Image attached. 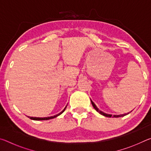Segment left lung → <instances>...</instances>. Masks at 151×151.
Here are the masks:
<instances>
[{"label":"left lung","mask_w":151,"mask_h":151,"mask_svg":"<svg viewBox=\"0 0 151 151\" xmlns=\"http://www.w3.org/2000/svg\"><path fill=\"white\" fill-rule=\"evenodd\" d=\"M91 103H92V104H93V107L94 108V109H95L96 111L98 112L99 114H102V115H103L104 116H106V117H111V116H112V117H114V118H117V117H121V116H124L125 115H127V114H129V113H131V112H132V111H131V112H128V113H125V114H119V115H113V116H112V114H106V113H105V112H103V111H100V110H99L98 108H97V106H96V104H94L93 101H92L91 99Z\"/></svg>","instance_id":"1"}]
</instances>
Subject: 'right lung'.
Returning <instances> with one entry per match:
<instances>
[{
  "label": "right lung",
  "mask_w": 151,
  "mask_h": 151,
  "mask_svg": "<svg viewBox=\"0 0 151 151\" xmlns=\"http://www.w3.org/2000/svg\"><path fill=\"white\" fill-rule=\"evenodd\" d=\"M67 106V105H66ZM66 106H65V108L62 111H61L60 113H58V114H56V115H54V116H48V117H31V116H28L29 117V119H32V120H34V121H45V120H49V119H54V118H55V117H57V116H59L60 114H61L63 113V112L65 111V109H66Z\"/></svg>",
  "instance_id": "obj_1"
}]
</instances>
